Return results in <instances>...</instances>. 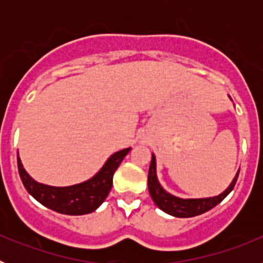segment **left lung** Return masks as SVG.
I'll return each instance as SVG.
<instances>
[{
    "label": "left lung",
    "instance_id": "left-lung-1",
    "mask_svg": "<svg viewBox=\"0 0 263 263\" xmlns=\"http://www.w3.org/2000/svg\"><path fill=\"white\" fill-rule=\"evenodd\" d=\"M155 157L153 155L152 163L148 167V176H147V184H148V192L152 195V199L154 203L159 206L160 210L164 211L166 213L175 217H194V216L201 215V213L206 212V211L212 210L213 206L217 205L218 203H221L225 197L229 195V192L234 188V184L237 182L238 174L237 173L236 178L233 179V182L231 185L222 192L221 195L215 197H206V199H180V197L173 196L168 192H166L163 188L160 187L159 182L157 179V171H155Z\"/></svg>",
    "mask_w": 263,
    "mask_h": 263
}]
</instances>
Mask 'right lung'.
<instances>
[{"label":"right lung","mask_w":263,"mask_h":263,"mask_svg":"<svg viewBox=\"0 0 263 263\" xmlns=\"http://www.w3.org/2000/svg\"><path fill=\"white\" fill-rule=\"evenodd\" d=\"M129 148H124L111 155L104 167L92 179L71 187H51L36 183L23 168L17 157L21 180L30 195L50 210L63 215H87L97 210L108 196L113 184V175Z\"/></svg>","instance_id":"right-lung-1"}]
</instances>
